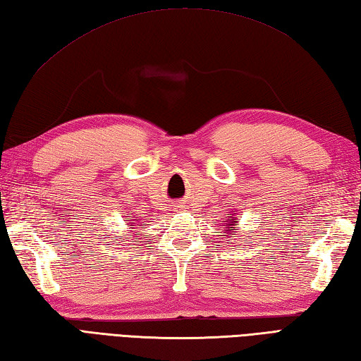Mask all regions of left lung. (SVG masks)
<instances>
[{
    "label": "left lung",
    "mask_w": 361,
    "mask_h": 361,
    "mask_svg": "<svg viewBox=\"0 0 361 361\" xmlns=\"http://www.w3.org/2000/svg\"><path fill=\"white\" fill-rule=\"evenodd\" d=\"M221 223H224V221H221ZM227 226H229V231H233V227H232V226H237V224H235V221L232 219V223H231V224H227Z\"/></svg>",
    "instance_id": "8db88e82"
}]
</instances>
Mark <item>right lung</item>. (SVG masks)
I'll return each mask as SVG.
<instances>
[{"label": "right lung", "mask_w": 361, "mask_h": 361, "mask_svg": "<svg viewBox=\"0 0 361 361\" xmlns=\"http://www.w3.org/2000/svg\"><path fill=\"white\" fill-rule=\"evenodd\" d=\"M134 219H135V215L134 216H128L126 218V221H129L128 226H138L140 227V221H134ZM137 222L139 223L138 225L136 224ZM138 227H130V229H138ZM132 233H137L138 235V232H129V237H134V235H132Z\"/></svg>", "instance_id": "right-lung-1"}]
</instances>
